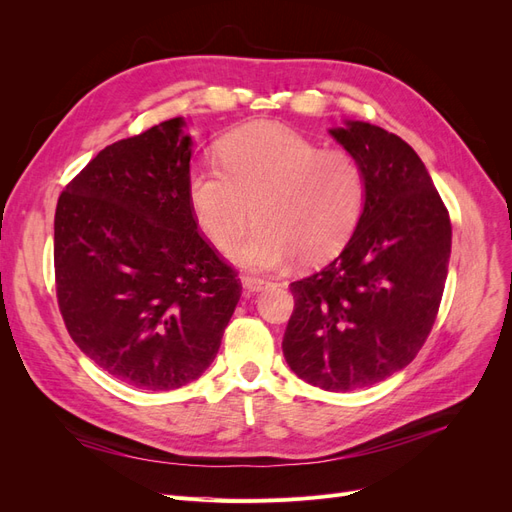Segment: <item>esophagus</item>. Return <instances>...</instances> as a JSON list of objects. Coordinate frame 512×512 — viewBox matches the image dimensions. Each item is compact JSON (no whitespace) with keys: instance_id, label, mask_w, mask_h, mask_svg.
<instances>
[{"instance_id":"1","label":"esophagus","mask_w":512,"mask_h":512,"mask_svg":"<svg viewBox=\"0 0 512 512\" xmlns=\"http://www.w3.org/2000/svg\"><path fill=\"white\" fill-rule=\"evenodd\" d=\"M241 284L247 292H260V290H265V288L271 286V282L265 280V277H252V275L241 277Z\"/></svg>"}]
</instances>
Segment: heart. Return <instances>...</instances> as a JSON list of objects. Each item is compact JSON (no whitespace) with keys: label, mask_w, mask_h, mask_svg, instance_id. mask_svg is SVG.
I'll return each instance as SVG.
<instances>
[{"label":"heart","mask_w":512,"mask_h":512,"mask_svg":"<svg viewBox=\"0 0 512 512\" xmlns=\"http://www.w3.org/2000/svg\"><path fill=\"white\" fill-rule=\"evenodd\" d=\"M218 160L222 169L194 162L185 190L200 232L218 250L237 243L254 215L256 228L230 252L243 269L271 271L294 256L318 265L342 250L363 215L361 162L277 123L228 132Z\"/></svg>","instance_id":"obj_1"}]
</instances>
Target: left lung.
Wrapping results in <instances>:
<instances>
[{
    "instance_id": "8db88e82",
    "label": "left lung",
    "mask_w": 512,
    "mask_h": 512,
    "mask_svg": "<svg viewBox=\"0 0 512 512\" xmlns=\"http://www.w3.org/2000/svg\"><path fill=\"white\" fill-rule=\"evenodd\" d=\"M329 134L365 170V209L342 254L290 284L282 348L301 380L346 393L393 376L425 344L453 230L425 164L397 134L354 119Z\"/></svg>"
}]
</instances>
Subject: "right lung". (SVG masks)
I'll use <instances>...</instances> for the list:
<instances>
[{
	"instance_id": "1",
	"label": "right lung",
	"mask_w": 512,
	"mask_h": 512,
	"mask_svg": "<svg viewBox=\"0 0 512 512\" xmlns=\"http://www.w3.org/2000/svg\"><path fill=\"white\" fill-rule=\"evenodd\" d=\"M183 117L104 147L55 211L57 299L74 344L113 378L173 391L205 374L241 286L188 203Z\"/></svg>"
}]
</instances>
